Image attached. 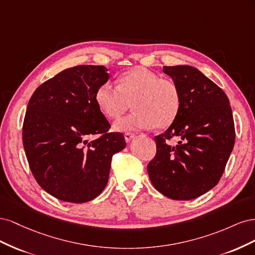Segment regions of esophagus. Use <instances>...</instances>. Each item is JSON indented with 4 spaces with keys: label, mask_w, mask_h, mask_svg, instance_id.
Segmentation results:
<instances>
[{
    "label": "esophagus",
    "mask_w": 255,
    "mask_h": 255,
    "mask_svg": "<svg viewBox=\"0 0 255 255\" xmlns=\"http://www.w3.org/2000/svg\"><path fill=\"white\" fill-rule=\"evenodd\" d=\"M135 136V133H126L125 135V139L127 142H129L130 140H132V138Z\"/></svg>",
    "instance_id": "obj_1"
}]
</instances>
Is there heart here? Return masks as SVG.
<instances>
[{
    "label": "heart",
    "instance_id": "obj_1",
    "mask_svg": "<svg viewBox=\"0 0 255 255\" xmlns=\"http://www.w3.org/2000/svg\"><path fill=\"white\" fill-rule=\"evenodd\" d=\"M96 102L106 117L118 119L133 104L135 111L116 122L118 130L170 127L179 116L182 97L177 85L148 69L135 67L121 74L118 87L106 82L96 90Z\"/></svg>",
    "mask_w": 255,
    "mask_h": 255
}]
</instances>
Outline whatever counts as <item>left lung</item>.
Listing matches in <instances>:
<instances>
[{"label": "left lung", "mask_w": 255, "mask_h": 255, "mask_svg": "<svg viewBox=\"0 0 255 255\" xmlns=\"http://www.w3.org/2000/svg\"><path fill=\"white\" fill-rule=\"evenodd\" d=\"M180 88L179 116L165 133L155 136L156 154L148 164L150 180L160 194L191 200L215 187L235 142L229 99L220 87L190 66L164 67ZM177 137L170 146L167 140Z\"/></svg>", "instance_id": "8db88e82"}]
</instances>
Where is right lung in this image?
I'll list each match as a JSON object with an SVG mask.
<instances>
[{
    "instance_id": "right-lung-1",
    "label": "right lung",
    "mask_w": 255,
    "mask_h": 255,
    "mask_svg": "<svg viewBox=\"0 0 255 255\" xmlns=\"http://www.w3.org/2000/svg\"><path fill=\"white\" fill-rule=\"evenodd\" d=\"M109 78L104 66H75L41 84L28 101L22 139L30 171L61 201L98 197L109 182L113 155L126 148L122 133H109L95 99Z\"/></svg>"
}]
</instances>
